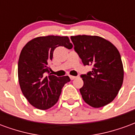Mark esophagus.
I'll use <instances>...</instances> for the list:
<instances>
[{"label":"esophagus","instance_id":"esophagus-1","mask_svg":"<svg viewBox=\"0 0 135 135\" xmlns=\"http://www.w3.org/2000/svg\"><path fill=\"white\" fill-rule=\"evenodd\" d=\"M69 77H70V79H71V80H73V79H74L75 78H76V76H69Z\"/></svg>","mask_w":135,"mask_h":135}]
</instances>
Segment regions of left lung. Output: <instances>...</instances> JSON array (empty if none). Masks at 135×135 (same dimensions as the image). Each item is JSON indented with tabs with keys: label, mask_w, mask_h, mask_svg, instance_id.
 <instances>
[{
	"label": "left lung",
	"mask_w": 135,
	"mask_h": 135,
	"mask_svg": "<svg viewBox=\"0 0 135 135\" xmlns=\"http://www.w3.org/2000/svg\"><path fill=\"white\" fill-rule=\"evenodd\" d=\"M74 49L83 64L92 71L82 74L84 82L79 89L83 100L93 108L113 101L122 88L124 69L119 50L110 42L98 36H71Z\"/></svg>",
	"instance_id": "obj_1"
}]
</instances>
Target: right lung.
I'll use <instances>...</instances> for the list:
<instances>
[{"mask_svg": "<svg viewBox=\"0 0 135 135\" xmlns=\"http://www.w3.org/2000/svg\"><path fill=\"white\" fill-rule=\"evenodd\" d=\"M59 46L73 47L66 36L39 37L28 42L19 56L18 77L22 93L32 105L40 110L56 104L61 89L70 81L68 76L58 77L50 73L49 64Z\"/></svg>", "mask_w": 135, "mask_h": 135, "instance_id": "1", "label": "right lung"}]
</instances>
